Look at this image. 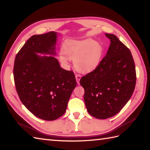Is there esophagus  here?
Segmentation results:
<instances>
[{"mask_svg": "<svg viewBox=\"0 0 150 150\" xmlns=\"http://www.w3.org/2000/svg\"><path fill=\"white\" fill-rule=\"evenodd\" d=\"M75 78H76V81H77V84H79V82H80V80L81 79V75H79V74L75 75Z\"/></svg>", "mask_w": 150, "mask_h": 150, "instance_id": "obj_1", "label": "esophagus"}]
</instances>
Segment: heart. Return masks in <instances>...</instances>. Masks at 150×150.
Instances as JSON below:
<instances>
[{
    "instance_id": "1",
    "label": "heart",
    "mask_w": 150,
    "mask_h": 150,
    "mask_svg": "<svg viewBox=\"0 0 150 150\" xmlns=\"http://www.w3.org/2000/svg\"><path fill=\"white\" fill-rule=\"evenodd\" d=\"M62 53L59 54L60 61L68 65L69 59L74 60L76 69L81 72H89L98 66L101 58L102 47L91 39L81 40H68L63 45Z\"/></svg>"
}]
</instances>
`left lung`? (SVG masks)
Wrapping results in <instances>:
<instances>
[{
    "label": "left lung",
    "instance_id": "left-lung-1",
    "mask_svg": "<svg viewBox=\"0 0 150 150\" xmlns=\"http://www.w3.org/2000/svg\"><path fill=\"white\" fill-rule=\"evenodd\" d=\"M106 56L93 71L81 79L88 112L97 119L113 117L122 109L134 91L135 62L129 50L113 34Z\"/></svg>",
    "mask_w": 150,
    "mask_h": 150
}]
</instances>
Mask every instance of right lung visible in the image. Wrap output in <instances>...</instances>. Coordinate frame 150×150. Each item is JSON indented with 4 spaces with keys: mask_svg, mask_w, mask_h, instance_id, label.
<instances>
[{
    "mask_svg": "<svg viewBox=\"0 0 150 150\" xmlns=\"http://www.w3.org/2000/svg\"><path fill=\"white\" fill-rule=\"evenodd\" d=\"M57 33L35 35L16 55L13 76L18 97L25 107L42 120H54L64 114L77 85L74 73L60 68L55 57Z\"/></svg>",
    "mask_w": 150,
    "mask_h": 150,
    "instance_id": "right-lung-1",
    "label": "right lung"
}]
</instances>
